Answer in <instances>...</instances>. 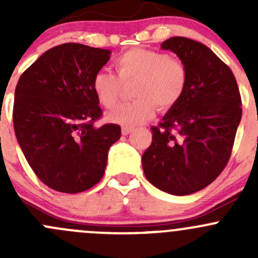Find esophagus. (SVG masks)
I'll return each mask as SVG.
<instances>
[{
    "label": "esophagus",
    "mask_w": 258,
    "mask_h": 258,
    "mask_svg": "<svg viewBox=\"0 0 258 258\" xmlns=\"http://www.w3.org/2000/svg\"><path fill=\"white\" fill-rule=\"evenodd\" d=\"M132 132V128H130V127H122V135L123 136H127V135H130Z\"/></svg>",
    "instance_id": "34e87169"
}]
</instances>
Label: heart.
<instances>
[{"mask_svg":"<svg viewBox=\"0 0 258 258\" xmlns=\"http://www.w3.org/2000/svg\"><path fill=\"white\" fill-rule=\"evenodd\" d=\"M117 75L100 70L93 75L91 87L98 102L113 107L119 98L122 83L136 81V100L117 106L107 119L123 127H136L150 121L157 107L166 111L179 102L188 82L187 67L179 58L147 48H131L114 58Z\"/></svg>","mask_w":258,"mask_h":258,"instance_id":"heart-1","label":"heart"}]
</instances>
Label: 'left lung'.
<instances>
[{
    "mask_svg": "<svg viewBox=\"0 0 258 258\" xmlns=\"http://www.w3.org/2000/svg\"><path fill=\"white\" fill-rule=\"evenodd\" d=\"M161 47L186 64L188 82L177 105L151 127L142 167L161 191L186 196L209 186L227 165L242 116L241 96L230 67L204 43L171 37Z\"/></svg>",
    "mask_w": 258,
    "mask_h": 258,
    "instance_id": "obj_1",
    "label": "left lung"
}]
</instances>
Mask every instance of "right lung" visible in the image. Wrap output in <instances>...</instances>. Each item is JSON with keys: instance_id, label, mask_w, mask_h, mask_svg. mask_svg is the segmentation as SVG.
Returning a JSON list of instances; mask_svg holds the SVG:
<instances>
[{"instance_id": "obj_1", "label": "right lung", "mask_w": 258, "mask_h": 258, "mask_svg": "<svg viewBox=\"0 0 258 258\" xmlns=\"http://www.w3.org/2000/svg\"><path fill=\"white\" fill-rule=\"evenodd\" d=\"M110 49L63 43L38 57L18 80L14 127L28 165L49 188L79 194L105 173L118 124L95 127L102 110L91 87Z\"/></svg>"}]
</instances>
